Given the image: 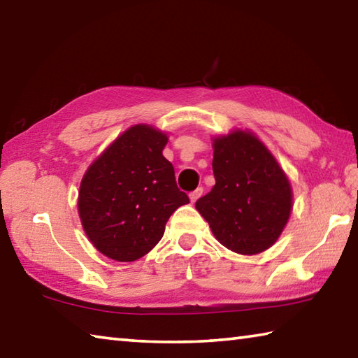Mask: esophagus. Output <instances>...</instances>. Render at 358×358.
I'll use <instances>...</instances> for the list:
<instances>
[{
  "label": "esophagus",
  "instance_id": "esophagus-1",
  "mask_svg": "<svg viewBox=\"0 0 358 358\" xmlns=\"http://www.w3.org/2000/svg\"><path fill=\"white\" fill-rule=\"evenodd\" d=\"M201 194H203V187H197L196 191H192V192L189 194V199H191L192 203H194V201H197L199 197H201Z\"/></svg>",
  "mask_w": 358,
  "mask_h": 358
}]
</instances>
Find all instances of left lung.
Masks as SVG:
<instances>
[{
	"mask_svg": "<svg viewBox=\"0 0 358 358\" xmlns=\"http://www.w3.org/2000/svg\"><path fill=\"white\" fill-rule=\"evenodd\" d=\"M216 185L196 201L217 241L241 255L274 244L287 225L292 192L287 175L257 136L236 129L214 139Z\"/></svg>",
	"mask_w": 358,
	"mask_h": 358,
	"instance_id": "8db88e82",
	"label": "left lung"
}]
</instances>
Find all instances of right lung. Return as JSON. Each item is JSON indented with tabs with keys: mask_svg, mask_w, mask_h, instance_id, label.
Here are the masks:
<instances>
[{
	"mask_svg": "<svg viewBox=\"0 0 358 358\" xmlns=\"http://www.w3.org/2000/svg\"><path fill=\"white\" fill-rule=\"evenodd\" d=\"M167 136L148 125L120 134L84 173L78 213L96 250L115 262H134L164 235L166 222L189 197L178 189Z\"/></svg>",
	"mask_w": 358,
	"mask_h": 358,
	"instance_id": "right-lung-1",
	"label": "right lung"
}]
</instances>
